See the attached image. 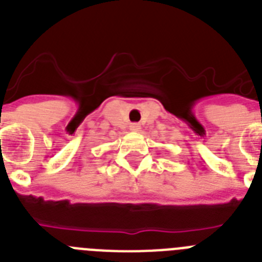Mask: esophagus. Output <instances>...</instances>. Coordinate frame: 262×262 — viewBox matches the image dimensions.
I'll return each instance as SVG.
<instances>
[{
	"mask_svg": "<svg viewBox=\"0 0 262 262\" xmlns=\"http://www.w3.org/2000/svg\"><path fill=\"white\" fill-rule=\"evenodd\" d=\"M129 129H131L133 133H139V131H140V124L131 123V126H129Z\"/></svg>",
	"mask_w": 262,
	"mask_h": 262,
	"instance_id": "esophagus-1",
	"label": "esophagus"
}]
</instances>
